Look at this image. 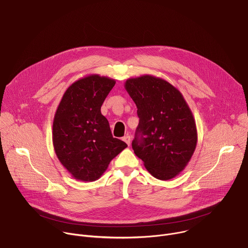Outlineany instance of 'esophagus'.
<instances>
[{"label": "esophagus", "instance_id": "1", "mask_svg": "<svg viewBox=\"0 0 248 248\" xmlns=\"http://www.w3.org/2000/svg\"><path fill=\"white\" fill-rule=\"evenodd\" d=\"M123 140L124 141V142L129 146L130 145V142H131V139H130V136L129 135H126V136H124V138H123Z\"/></svg>", "mask_w": 248, "mask_h": 248}]
</instances>
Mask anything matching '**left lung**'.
Here are the masks:
<instances>
[{
  "instance_id": "left-lung-1",
  "label": "left lung",
  "mask_w": 248,
  "mask_h": 248,
  "mask_svg": "<svg viewBox=\"0 0 248 248\" xmlns=\"http://www.w3.org/2000/svg\"><path fill=\"white\" fill-rule=\"evenodd\" d=\"M124 88L139 118L132 141L134 154L154 178L173 179L186 169L197 144L196 124L188 104L178 88L151 75L126 79Z\"/></svg>"
}]
</instances>
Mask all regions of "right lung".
<instances>
[{"label": "right lung", "instance_id": "obj_1", "mask_svg": "<svg viewBox=\"0 0 248 248\" xmlns=\"http://www.w3.org/2000/svg\"><path fill=\"white\" fill-rule=\"evenodd\" d=\"M116 79L93 74L85 76L63 93L53 122L55 153L74 179L94 182L110 162L127 147L114 138L101 106Z\"/></svg>", "mask_w": 248, "mask_h": 248}]
</instances>
